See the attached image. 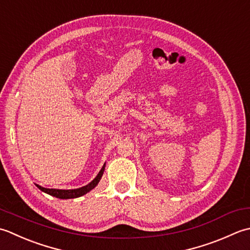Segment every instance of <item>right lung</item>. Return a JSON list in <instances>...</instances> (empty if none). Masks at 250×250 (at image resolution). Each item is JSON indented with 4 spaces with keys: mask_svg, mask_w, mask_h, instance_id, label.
<instances>
[{
    "mask_svg": "<svg viewBox=\"0 0 250 250\" xmlns=\"http://www.w3.org/2000/svg\"><path fill=\"white\" fill-rule=\"evenodd\" d=\"M104 167L105 164L101 168V170L99 171V174L96 176L95 179L89 182L87 186L82 187V188H79V189H73V190H58V189H46V188H43L39 185H37V187L41 191H43L45 193H47V194L55 196V197H58V198H62V200H67V198H76V197H80L86 193L89 192L90 190H93L94 188L98 185V182L100 181L101 177L104 175Z\"/></svg>",
    "mask_w": 250,
    "mask_h": 250,
    "instance_id": "right-lung-1",
    "label": "right lung"
}]
</instances>
